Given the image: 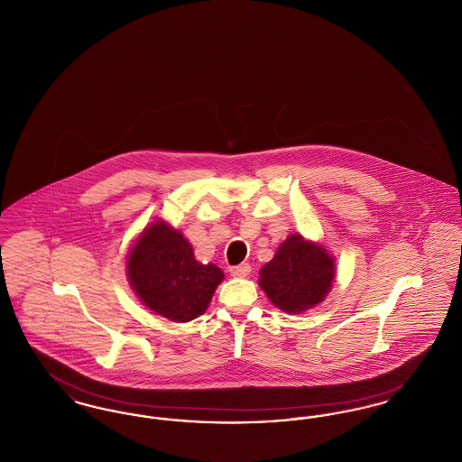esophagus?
Segmentation results:
<instances>
[{
    "mask_svg": "<svg viewBox=\"0 0 462 462\" xmlns=\"http://www.w3.org/2000/svg\"><path fill=\"white\" fill-rule=\"evenodd\" d=\"M251 272V264L241 263L237 266H230V275L232 277H247Z\"/></svg>",
    "mask_w": 462,
    "mask_h": 462,
    "instance_id": "1",
    "label": "esophagus"
}]
</instances>
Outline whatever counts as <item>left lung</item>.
I'll use <instances>...</instances> for the list:
<instances>
[{
    "mask_svg": "<svg viewBox=\"0 0 462 462\" xmlns=\"http://www.w3.org/2000/svg\"><path fill=\"white\" fill-rule=\"evenodd\" d=\"M336 277L334 258L322 244L289 236L260 270L268 300L286 313H301L324 301Z\"/></svg>",
    "mask_w": 462,
    "mask_h": 462,
    "instance_id": "1",
    "label": "left lung"
}]
</instances>
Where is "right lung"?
<instances>
[{
  "mask_svg": "<svg viewBox=\"0 0 462 462\" xmlns=\"http://www.w3.org/2000/svg\"><path fill=\"white\" fill-rule=\"evenodd\" d=\"M126 273L140 301L173 322L202 315L225 277L217 264L199 263L190 242L162 220L151 223L133 244Z\"/></svg>",
  "mask_w": 462,
  "mask_h": 462,
  "instance_id": "obj_1",
  "label": "right lung"
}]
</instances>
